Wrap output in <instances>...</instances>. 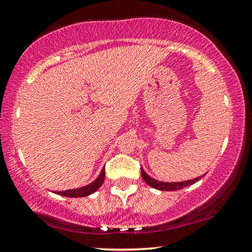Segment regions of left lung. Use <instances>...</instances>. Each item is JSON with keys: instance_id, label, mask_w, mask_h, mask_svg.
Listing matches in <instances>:
<instances>
[{"instance_id": "obj_1", "label": "left lung", "mask_w": 252, "mask_h": 252, "mask_svg": "<svg viewBox=\"0 0 252 252\" xmlns=\"http://www.w3.org/2000/svg\"><path fill=\"white\" fill-rule=\"evenodd\" d=\"M141 175H142V179L146 181L147 185H149L150 187L155 189H158V190H164V191H172V190H179V189H182L185 187H188V186L194 185L195 182H197L202 177L190 179V180L186 181H180V182H163L158 181L156 179L151 178L150 175L146 173V171L141 167Z\"/></svg>"}]
</instances>
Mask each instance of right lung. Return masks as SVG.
<instances>
[{"instance_id": "right-lung-1", "label": "right lung", "mask_w": 252, "mask_h": 252, "mask_svg": "<svg viewBox=\"0 0 252 252\" xmlns=\"http://www.w3.org/2000/svg\"><path fill=\"white\" fill-rule=\"evenodd\" d=\"M104 178H105V168L103 167L101 173H99L98 177L96 178V180L93 181L92 184H89L81 188L68 189V190H64V191H55V194L65 196V197H86V196L92 195L93 192H95L99 187H101L103 182H104Z\"/></svg>"}]
</instances>
